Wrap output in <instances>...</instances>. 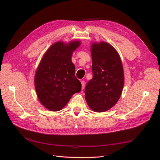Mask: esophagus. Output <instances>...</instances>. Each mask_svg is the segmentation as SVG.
<instances>
[{
    "label": "esophagus",
    "instance_id": "esophagus-1",
    "mask_svg": "<svg viewBox=\"0 0 160 160\" xmlns=\"http://www.w3.org/2000/svg\"><path fill=\"white\" fill-rule=\"evenodd\" d=\"M85 81H81V85H82V89H84L85 86Z\"/></svg>",
    "mask_w": 160,
    "mask_h": 160
}]
</instances>
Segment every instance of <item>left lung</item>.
I'll use <instances>...</instances> for the list:
<instances>
[{
  "label": "left lung",
  "mask_w": 160,
  "mask_h": 160,
  "mask_svg": "<svg viewBox=\"0 0 160 160\" xmlns=\"http://www.w3.org/2000/svg\"><path fill=\"white\" fill-rule=\"evenodd\" d=\"M92 78L86 85L85 98L89 107L95 112H104L117 103L124 85L121 58L115 48L101 41L91 47Z\"/></svg>",
  "instance_id": "obj_1"
}]
</instances>
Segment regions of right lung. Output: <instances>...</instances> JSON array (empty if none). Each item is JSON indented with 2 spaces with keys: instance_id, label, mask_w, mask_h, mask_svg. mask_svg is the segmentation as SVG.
Segmentation results:
<instances>
[{
  "instance_id": "obj_1",
  "label": "right lung",
  "mask_w": 160,
  "mask_h": 160,
  "mask_svg": "<svg viewBox=\"0 0 160 160\" xmlns=\"http://www.w3.org/2000/svg\"><path fill=\"white\" fill-rule=\"evenodd\" d=\"M80 45L79 41L55 42L45 52L37 67L35 86L38 99L51 111H60L72 95L81 91V83L76 78L71 61L72 52Z\"/></svg>"
}]
</instances>
